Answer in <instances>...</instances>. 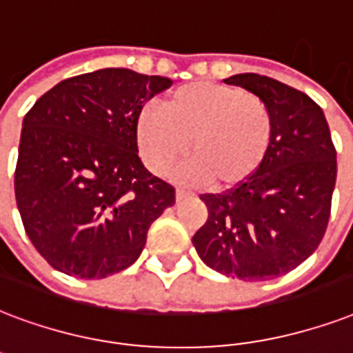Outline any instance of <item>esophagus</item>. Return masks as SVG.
I'll list each match as a JSON object with an SVG mask.
<instances>
[{
	"instance_id": "1",
	"label": "esophagus",
	"mask_w": 353,
	"mask_h": 353,
	"mask_svg": "<svg viewBox=\"0 0 353 353\" xmlns=\"http://www.w3.org/2000/svg\"><path fill=\"white\" fill-rule=\"evenodd\" d=\"M188 192L187 190H183V188H176V200L177 201H181V200H185V198H188Z\"/></svg>"
}]
</instances>
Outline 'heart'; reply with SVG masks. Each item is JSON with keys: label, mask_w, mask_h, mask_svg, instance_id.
<instances>
[{"label": "heart", "mask_w": 353, "mask_h": 353, "mask_svg": "<svg viewBox=\"0 0 353 353\" xmlns=\"http://www.w3.org/2000/svg\"><path fill=\"white\" fill-rule=\"evenodd\" d=\"M142 161L166 176L179 159H192L179 170L190 183L225 190L248 181L265 163L274 141L268 105L242 88L196 81L163 99L161 112L146 111L134 125Z\"/></svg>", "instance_id": "1"}]
</instances>
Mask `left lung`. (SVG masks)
<instances>
[{
    "label": "left lung",
    "instance_id": "obj_1",
    "mask_svg": "<svg viewBox=\"0 0 353 353\" xmlns=\"http://www.w3.org/2000/svg\"><path fill=\"white\" fill-rule=\"evenodd\" d=\"M224 81L268 105L274 141L248 181L200 196L209 216L192 244L212 270L266 281L294 270L319 248L332 211L337 152L324 112L307 94L259 74Z\"/></svg>",
    "mask_w": 353,
    "mask_h": 353
}]
</instances>
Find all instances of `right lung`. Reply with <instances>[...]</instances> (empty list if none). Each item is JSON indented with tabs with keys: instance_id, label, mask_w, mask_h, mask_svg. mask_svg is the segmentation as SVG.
Here are the masks:
<instances>
[{
	"instance_id": "add662e5",
	"label": "right lung",
	"mask_w": 353,
	"mask_h": 353,
	"mask_svg": "<svg viewBox=\"0 0 353 353\" xmlns=\"http://www.w3.org/2000/svg\"><path fill=\"white\" fill-rule=\"evenodd\" d=\"M172 87L161 75L103 68L61 81L21 123L16 205L27 236L59 272L101 279L131 266L174 187L142 165L134 125Z\"/></svg>"
}]
</instances>
